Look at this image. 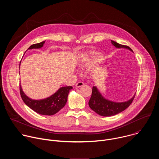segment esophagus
I'll use <instances>...</instances> for the list:
<instances>
[{
  "mask_svg": "<svg viewBox=\"0 0 159 159\" xmlns=\"http://www.w3.org/2000/svg\"><path fill=\"white\" fill-rule=\"evenodd\" d=\"M84 85V82H77V83L75 84V86H76V87H80L83 86Z\"/></svg>",
  "mask_w": 159,
  "mask_h": 159,
  "instance_id": "34e87169",
  "label": "esophagus"
}]
</instances>
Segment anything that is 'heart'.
Masks as SVG:
<instances>
[{
  "instance_id": "obj_1",
  "label": "heart",
  "mask_w": 159,
  "mask_h": 159,
  "mask_svg": "<svg viewBox=\"0 0 159 159\" xmlns=\"http://www.w3.org/2000/svg\"><path fill=\"white\" fill-rule=\"evenodd\" d=\"M101 54L98 52H82L78 55L77 65L80 67L90 66L100 60Z\"/></svg>"
}]
</instances>
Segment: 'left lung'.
Instances as JSON below:
<instances>
[{"label":"left lung","mask_w":159,"mask_h":159,"mask_svg":"<svg viewBox=\"0 0 159 159\" xmlns=\"http://www.w3.org/2000/svg\"><path fill=\"white\" fill-rule=\"evenodd\" d=\"M111 43L117 48H126L131 52L133 50L128 46L122 45L111 40ZM135 94L128 101L125 102H115L106 99L99 92L96 86L93 87L92 96L89 101L90 108L102 116H111L116 115L123 111L131 104Z\"/></svg>","instance_id":"obj_1"}]
</instances>
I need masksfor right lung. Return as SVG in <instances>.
<instances>
[{
  "label": "right lung",
  "mask_w": 159,
  "mask_h": 159,
  "mask_svg": "<svg viewBox=\"0 0 159 159\" xmlns=\"http://www.w3.org/2000/svg\"><path fill=\"white\" fill-rule=\"evenodd\" d=\"M44 43L45 41H43L41 43L34 44L30 47L28 50L41 48L43 47ZM72 88V86L61 87L50 97L43 99L34 100L27 96L22 90L21 85L20 84L19 85L20 96L24 102L38 114L48 116H52L56 114L65 106L67 101L68 95Z\"/></svg>",
  "instance_id": "right-lung-1"
}]
</instances>
